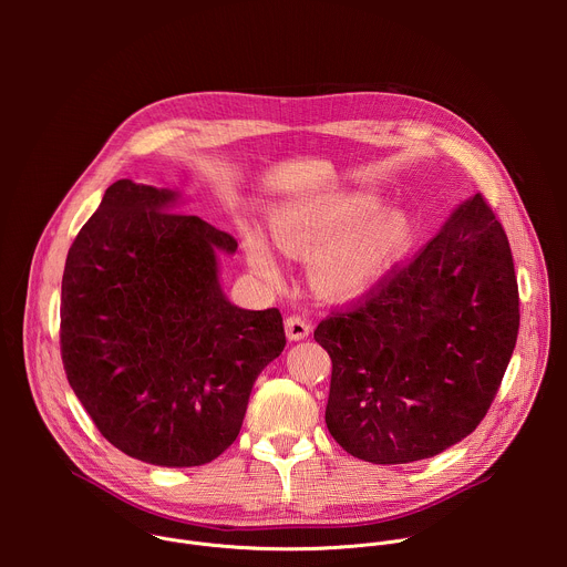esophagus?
<instances>
[{
	"label": "esophagus",
	"instance_id": "1",
	"mask_svg": "<svg viewBox=\"0 0 567 567\" xmlns=\"http://www.w3.org/2000/svg\"><path fill=\"white\" fill-rule=\"evenodd\" d=\"M285 332H287V339H289V341H302V339L309 337L311 326H309L307 318L293 313V316H289V318L285 320Z\"/></svg>",
	"mask_w": 567,
	"mask_h": 567
}]
</instances>
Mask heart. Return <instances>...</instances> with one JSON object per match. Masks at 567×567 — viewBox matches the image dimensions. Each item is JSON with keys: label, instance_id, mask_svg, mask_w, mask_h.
<instances>
[{"label": "heart", "instance_id": "heart-1", "mask_svg": "<svg viewBox=\"0 0 567 567\" xmlns=\"http://www.w3.org/2000/svg\"><path fill=\"white\" fill-rule=\"evenodd\" d=\"M363 193L293 202L269 215L274 245L296 258H311V280L328 296L346 298L372 287L413 245V221ZM247 262L267 285L282 282V267L269 241L241 230Z\"/></svg>", "mask_w": 567, "mask_h": 567}]
</instances>
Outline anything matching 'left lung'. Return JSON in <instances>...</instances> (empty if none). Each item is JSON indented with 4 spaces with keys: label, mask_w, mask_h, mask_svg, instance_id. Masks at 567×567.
I'll return each instance as SVG.
<instances>
[{
    "label": "left lung",
    "mask_w": 567,
    "mask_h": 567,
    "mask_svg": "<svg viewBox=\"0 0 567 567\" xmlns=\"http://www.w3.org/2000/svg\"><path fill=\"white\" fill-rule=\"evenodd\" d=\"M520 326L507 235L477 193L406 267L320 320L332 359L326 424L354 457L409 464L487 415Z\"/></svg>",
    "instance_id": "8db88e82"
}]
</instances>
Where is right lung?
I'll return each mask as SVG.
<instances>
[{
  "label": "right lung",
  "instance_id": "1",
  "mask_svg": "<svg viewBox=\"0 0 567 567\" xmlns=\"http://www.w3.org/2000/svg\"><path fill=\"white\" fill-rule=\"evenodd\" d=\"M179 195L118 179L66 256L60 352L101 435L156 466H199L237 437L258 374L285 350L276 307L233 305L217 254L233 235Z\"/></svg>",
  "mask_w": 567,
  "mask_h": 567
}]
</instances>
